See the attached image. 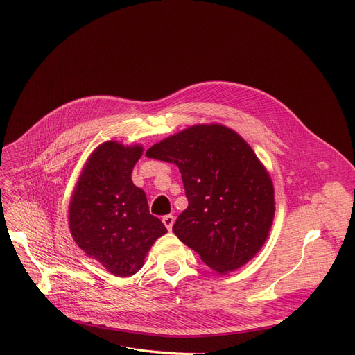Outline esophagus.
Masks as SVG:
<instances>
[{
	"label": "esophagus",
	"mask_w": 355,
	"mask_h": 355,
	"mask_svg": "<svg viewBox=\"0 0 355 355\" xmlns=\"http://www.w3.org/2000/svg\"><path fill=\"white\" fill-rule=\"evenodd\" d=\"M174 221H175V217H174V216H171V214H166V216H164V217H162L164 226H165L168 230H171V229H173V226H174Z\"/></svg>",
	"instance_id": "obj_1"
}]
</instances>
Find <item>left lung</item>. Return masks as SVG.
Listing matches in <instances>:
<instances>
[{
    "instance_id": "8db88e82",
    "label": "left lung",
    "mask_w": 355,
    "mask_h": 355,
    "mask_svg": "<svg viewBox=\"0 0 355 355\" xmlns=\"http://www.w3.org/2000/svg\"><path fill=\"white\" fill-rule=\"evenodd\" d=\"M146 157L180 168L189 207L173 232L209 268L233 272L262 249L275 216L273 184L233 129L194 125L153 145Z\"/></svg>"
}]
</instances>
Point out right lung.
I'll return each instance as SVG.
<instances>
[{"label":"right lung","mask_w":355,"mask_h":355,"mask_svg":"<svg viewBox=\"0 0 355 355\" xmlns=\"http://www.w3.org/2000/svg\"><path fill=\"white\" fill-rule=\"evenodd\" d=\"M142 151L141 145L101 144L86 161L69 206L74 241L119 277L135 275L154 241L166 233L130 178Z\"/></svg>","instance_id":"obj_1"}]
</instances>
